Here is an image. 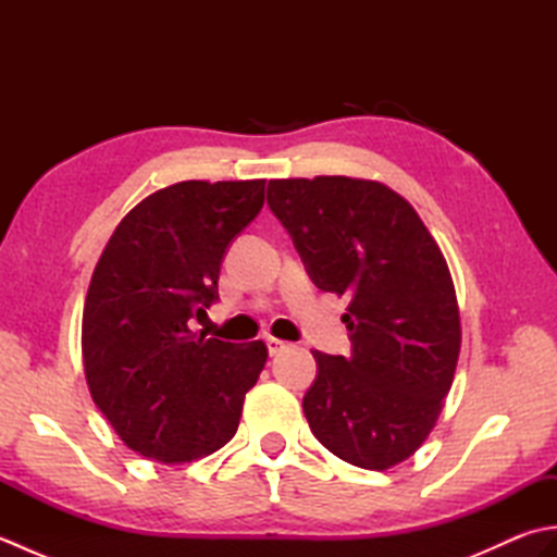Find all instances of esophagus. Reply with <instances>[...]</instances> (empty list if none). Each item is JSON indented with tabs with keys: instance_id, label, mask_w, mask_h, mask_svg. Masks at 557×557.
<instances>
[{
	"instance_id": "1",
	"label": "esophagus",
	"mask_w": 557,
	"mask_h": 557,
	"mask_svg": "<svg viewBox=\"0 0 557 557\" xmlns=\"http://www.w3.org/2000/svg\"><path fill=\"white\" fill-rule=\"evenodd\" d=\"M265 345H268V351L272 354V357H275V354H280V351H285L287 347H289V342H285V339H277V337H265Z\"/></svg>"
}]
</instances>
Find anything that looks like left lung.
Segmentation results:
<instances>
[{
	"label": "left lung",
	"instance_id": "1",
	"mask_svg": "<svg viewBox=\"0 0 557 557\" xmlns=\"http://www.w3.org/2000/svg\"><path fill=\"white\" fill-rule=\"evenodd\" d=\"M268 206L313 285L349 297L351 357L313 351L318 375L304 395L311 431L354 467H395L433 431L459 359L441 248L409 200L381 182L272 180Z\"/></svg>",
	"mask_w": 557,
	"mask_h": 557
}]
</instances>
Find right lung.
Segmentation results:
<instances>
[{"label":"right lung","instance_id":"obj_1","mask_svg":"<svg viewBox=\"0 0 557 557\" xmlns=\"http://www.w3.org/2000/svg\"><path fill=\"white\" fill-rule=\"evenodd\" d=\"M265 200V180L180 182L128 210L83 306L88 389L126 447L184 465L227 445L268 359L263 342L194 333L218 301L227 246Z\"/></svg>","mask_w":557,"mask_h":557}]
</instances>
